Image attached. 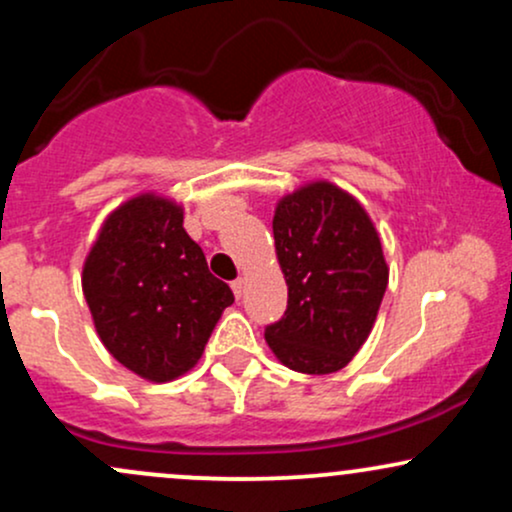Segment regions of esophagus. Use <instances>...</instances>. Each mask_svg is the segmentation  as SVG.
I'll use <instances>...</instances> for the list:
<instances>
[{
  "mask_svg": "<svg viewBox=\"0 0 512 512\" xmlns=\"http://www.w3.org/2000/svg\"><path fill=\"white\" fill-rule=\"evenodd\" d=\"M231 289H233V293H236V298H243V293H245V279H236V281H233Z\"/></svg>",
  "mask_w": 512,
  "mask_h": 512,
  "instance_id": "esophagus-1",
  "label": "esophagus"
}]
</instances>
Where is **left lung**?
Wrapping results in <instances>:
<instances>
[{
  "label": "left lung",
  "mask_w": 512,
  "mask_h": 512,
  "mask_svg": "<svg viewBox=\"0 0 512 512\" xmlns=\"http://www.w3.org/2000/svg\"><path fill=\"white\" fill-rule=\"evenodd\" d=\"M272 231L289 305L264 339L296 373H337L368 339L390 279L375 223L354 195L313 180L276 202Z\"/></svg>",
  "instance_id": "left-lung-1"
}]
</instances>
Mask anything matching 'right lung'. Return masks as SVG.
<instances>
[{"label":"right lung","instance_id":"add662e5","mask_svg":"<svg viewBox=\"0 0 512 512\" xmlns=\"http://www.w3.org/2000/svg\"><path fill=\"white\" fill-rule=\"evenodd\" d=\"M182 204L142 192L105 216L81 289L115 361L149 383L197 366L233 291L182 228Z\"/></svg>","mask_w":512,"mask_h":512}]
</instances>
